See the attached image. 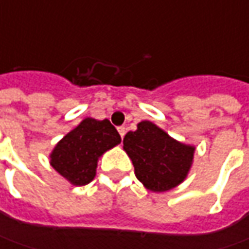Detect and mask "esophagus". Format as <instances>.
Wrapping results in <instances>:
<instances>
[{"instance_id": "obj_1", "label": "esophagus", "mask_w": 249, "mask_h": 249, "mask_svg": "<svg viewBox=\"0 0 249 249\" xmlns=\"http://www.w3.org/2000/svg\"><path fill=\"white\" fill-rule=\"evenodd\" d=\"M118 131H119L120 137L123 139V137H124V134H126V129H124L123 126H120V127H118Z\"/></svg>"}]
</instances>
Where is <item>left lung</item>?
I'll use <instances>...</instances> for the list:
<instances>
[{
  "instance_id": "obj_1",
  "label": "left lung",
  "mask_w": 249,
  "mask_h": 249,
  "mask_svg": "<svg viewBox=\"0 0 249 249\" xmlns=\"http://www.w3.org/2000/svg\"><path fill=\"white\" fill-rule=\"evenodd\" d=\"M123 148L133 160L136 176L151 191H167L180 184L190 170L194 147L184 145L148 120L123 139Z\"/></svg>"
}]
</instances>
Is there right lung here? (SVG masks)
<instances>
[{
	"label": "right lung",
	"mask_w": 249,
	"mask_h": 249,
	"mask_svg": "<svg viewBox=\"0 0 249 249\" xmlns=\"http://www.w3.org/2000/svg\"><path fill=\"white\" fill-rule=\"evenodd\" d=\"M119 142V133L109 120L87 118L56 144L51 165L72 184L84 186L95 176L98 157Z\"/></svg>",
	"instance_id": "1"
}]
</instances>
